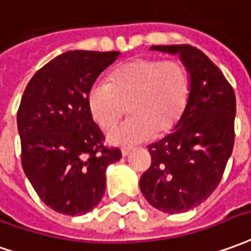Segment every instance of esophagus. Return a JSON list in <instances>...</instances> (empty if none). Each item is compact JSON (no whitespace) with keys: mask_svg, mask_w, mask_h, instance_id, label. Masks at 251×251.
Instances as JSON below:
<instances>
[{"mask_svg":"<svg viewBox=\"0 0 251 251\" xmlns=\"http://www.w3.org/2000/svg\"><path fill=\"white\" fill-rule=\"evenodd\" d=\"M121 152H122V156H127L131 152V148H126L125 147V148H122V150H121Z\"/></svg>","mask_w":251,"mask_h":251,"instance_id":"esophagus-1","label":"esophagus"}]
</instances>
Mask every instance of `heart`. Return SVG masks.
I'll list each match as a JSON object with an SVG mask.
<instances>
[{
  "label": "heart",
  "mask_w": 251,
  "mask_h": 251,
  "mask_svg": "<svg viewBox=\"0 0 251 251\" xmlns=\"http://www.w3.org/2000/svg\"><path fill=\"white\" fill-rule=\"evenodd\" d=\"M192 96L185 64L137 57L118 64L107 84H94L87 103L92 120L104 131L114 129L126 110L131 117L110 134L113 143H137L163 137L179 125Z\"/></svg>",
  "instance_id": "b5f03b06"
}]
</instances>
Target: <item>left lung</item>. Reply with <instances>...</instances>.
<instances>
[{
    "mask_svg": "<svg viewBox=\"0 0 251 251\" xmlns=\"http://www.w3.org/2000/svg\"><path fill=\"white\" fill-rule=\"evenodd\" d=\"M178 54L192 77V96L171 134L148 145L152 163L140 179L153 208L180 213L211 196L223 176L234 148L235 92L222 71L190 45L152 46Z\"/></svg>",
    "mask_w": 251,
    "mask_h": 251,
    "instance_id": "8db88e82",
    "label": "left lung"
}]
</instances>
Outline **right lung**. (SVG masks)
I'll list each match as a JSON object with an SVG mask.
<instances>
[{
  "label": "right lung",
  "mask_w": 251,
  "mask_h": 251,
  "mask_svg": "<svg viewBox=\"0 0 251 251\" xmlns=\"http://www.w3.org/2000/svg\"><path fill=\"white\" fill-rule=\"evenodd\" d=\"M118 51H66L29 80L17 111L22 164L39 199L52 211L85 215L100 202L106 168L122 157L103 145L89 113L88 92Z\"/></svg>",
  "instance_id": "add662e5"
}]
</instances>
